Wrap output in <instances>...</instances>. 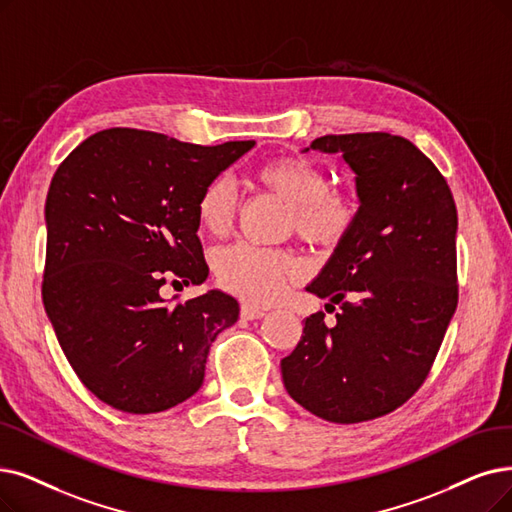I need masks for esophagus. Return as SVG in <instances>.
<instances>
[{
  "label": "esophagus",
  "instance_id": "1",
  "mask_svg": "<svg viewBox=\"0 0 512 512\" xmlns=\"http://www.w3.org/2000/svg\"><path fill=\"white\" fill-rule=\"evenodd\" d=\"M241 317L248 319V321L260 319V317H264V309H260V306H256V304L243 302V304H241Z\"/></svg>",
  "mask_w": 512,
  "mask_h": 512
}]
</instances>
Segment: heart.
Instances as JSON below:
<instances>
[{
	"instance_id": "heart-1",
	"label": "heart",
	"mask_w": 512,
	"mask_h": 512,
	"mask_svg": "<svg viewBox=\"0 0 512 512\" xmlns=\"http://www.w3.org/2000/svg\"><path fill=\"white\" fill-rule=\"evenodd\" d=\"M258 185L290 206V229L306 243L336 248L351 233L357 210L349 195L330 189L327 174L304 157H275L256 170ZM197 220L214 237L229 235L237 216V193L224 176L210 180L197 197ZM214 273L224 290L250 304H269L281 296L285 283L300 273L290 252L264 250L239 243L222 250Z\"/></svg>"
}]
</instances>
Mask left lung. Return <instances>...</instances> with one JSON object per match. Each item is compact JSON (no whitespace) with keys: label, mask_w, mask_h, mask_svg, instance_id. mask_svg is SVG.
<instances>
[{"label":"left lung","mask_w":512,"mask_h":512,"mask_svg":"<svg viewBox=\"0 0 512 512\" xmlns=\"http://www.w3.org/2000/svg\"><path fill=\"white\" fill-rule=\"evenodd\" d=\"M311 149L342 153L359 210L306 292L330 298L336 325L306 317L281 359L285 391L304 410L355 424L397 410L426 380L458 304L456 203L416 145L386 132L327 134ZM309 151V149H304Z\"/></svg>","instance_id":"obj_1"}]
</instances>
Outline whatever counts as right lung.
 Returning a JSON list of instances; mask_svg holds the SVG:
<instances>
[{
	"mask_svg": "<svg viewBox=\"0 0 512 512\" xmlns=\"http://www.w3.org/2000/svg\"><path fill=\"white\" fill-rule=\"evenodd\" d=\"M254 145L201 147L111 128L58 166L42 296L60 349L102 403L155 414L199 391L210 346L237 321L239 304L220 290L168 304L159 288L208 279L197 197Z\"/></svg>",
	"mask_w": 512,
	"mask_h": 512,
	"instance_id": "1",
	"label": "right lung"
}]
</instances>
